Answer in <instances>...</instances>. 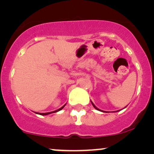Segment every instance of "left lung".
Returning a JSON list of instances; mask_svg holds the SVG:
<instances>
[{"instance_id": "obj_1", "label": "left lung", "mask_w": 154, "mask_h": 154, "mask_svg": "<svg viewBox=\"0 0 154 154\" xmlns=\"http://www.w3.org/2000/svg\"><path fill=\"white\" fill-rule=\"evenodd\" d=\"M91 104H92V105H93V106H94V107L95 108V109H97V110H99V111H101V112H106V111H102V110H101V109H99V108H97V106H96L95 105H94V103L93 102H91ZM125 107H126V106H125ZM115 112H119V110H118V111H115Z\"/></svg>"}]
</instances>
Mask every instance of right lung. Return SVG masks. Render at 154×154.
Wrapping results in <instances>:
<instances>
[{
    "mask_svg": "<svg viewBox=\"0 0 154 154\" xmlns=\"http://www.w3.org/2000/svg\"><path fill=\"white\" fill-rule=\"evenodd\" d=\"M66 106V104H65V105H63L62 107H60V109H57V110H55V111H53V112H46V113H39V112H35L36 114H38V115H50V114H51V113H55V112H58V111H60L61 109H63V107H64V106Z\"/></svg>",
    "mask_w": 154,
    "mask_h": 154,
    "instance_id": "obj_1",
    "label": "right lung"
}]
</instances>
